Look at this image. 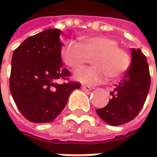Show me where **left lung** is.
Masks as SVG:
<instances>
[{
    "label": "left lung",
    "instance_id": "obj_1",
    "mask_svg": "<svg viewBox=\"0 0 157 157\" xmlns=\"http://www.w3.org/2000/svg\"><path fill=\"white\" fill-rule=\"evenodd\" d=\"M62 32L47 29L26 38L12 56L9 87L20 112L28 121H55L67 105L76 82H67L70 71L63 68Z\"/></svg>",
    "mask_w": 157,
    "mask_h": 157
}]
</instances>
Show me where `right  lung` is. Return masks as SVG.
<instances>
[{
  "mask_svg": "<svg viewBox=\"0 0 157 157\" xmlns=\"http://www.w3.org/2000/svg\"><path fill=\"white\" fill-rule=\"evenodd\" d=\"M131 65L111 93L107 105L97 109L98 116L106 123L118 126L134 120L147 98L151 78L147 59L140 50H132Z\"/></svg>",
  "mask_w": 157,
  "mask_h": 157,
  "instance_id": "add662e5",
  "label": "right lung"
}]
</instances>
